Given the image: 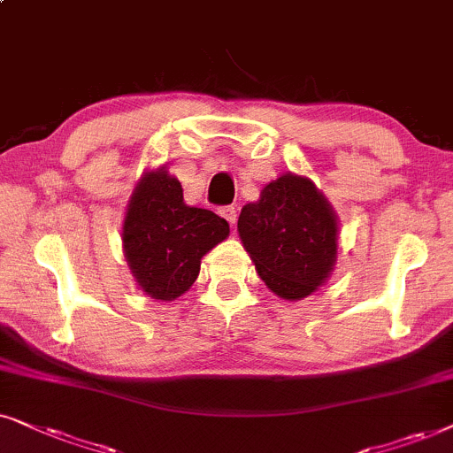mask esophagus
<instances>
[{"mask_svg": "<svg viewBox=\"0 0 453 453\" xmlns=\"http://www.w3.org/2000/svg\"><path fill=\"white\" fill-rule=\"evenodd\" d=\"M219 215L223 217V219H226L227 223H236V219H238V211H236V207H232V204H227V207H221L219 209Z\"/></svg>", "mask_w": 453, "mask_h": 453, "instance_id": "1", "label": "esophagus"}]
</instances>
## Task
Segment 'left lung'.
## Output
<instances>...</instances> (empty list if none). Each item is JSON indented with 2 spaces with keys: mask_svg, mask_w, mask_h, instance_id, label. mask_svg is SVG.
<instances>
[{
  "mask_svg": "<svg viewBox=\"0 0 453 453\" xmlns=\"http://www.w3.org/2000/svg\"><path fill=\"white\" fill-rule=\"evenodd\" d=\"M238 234L261 280L286 300H300L327 280L337 255L334 209L309 178L283 173L238 219Z\"/></svg>",
  "mask_w": 453,
  "mask_h": 453,
  "instance_id": "1",
  "label": "left lung"
}]
</instances>
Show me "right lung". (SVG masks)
Listing matches in <instances>:
<instances>
[{
  "mask_svg": "<svg viewBox=\"0 0 453 453\" xmlns=\"http://www.w3.org/2000/svg\"><path fill=\"white\" fill-rule=\"evenodd\" d=\"M230 226L209 209L188 207L182 184L165 170L138 182L124 219V250L138 286L173 300L198 277L201 258L227 238Z\"/></svg>",
  "mask_w": 453,
  "mask_h": 453,
  "instance_id": "add662e5",
  "label": "right lung"
}]
</instances>
